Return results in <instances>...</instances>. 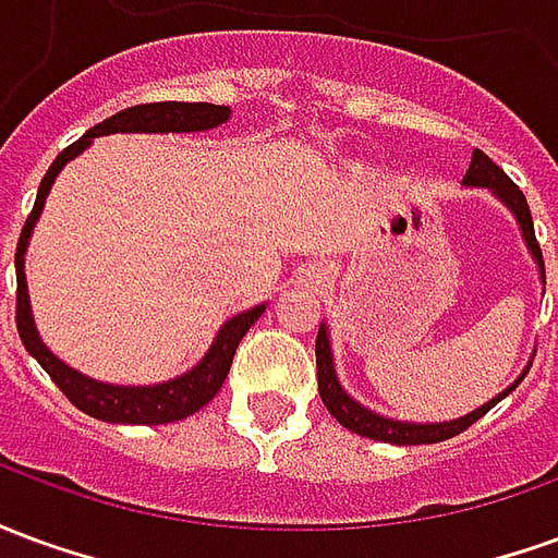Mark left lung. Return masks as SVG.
Here are the masks:
<instances>
[{
  "instance_id": "8db88e82",
  "label": "left lung",
  "mask_w": 558,
  "mask_h": 558,
  "mask_svg": "<svg viewBox=\"0 0 558 558\" xmlns=\"http://www.w3.org/2000/svg\"><path fill=\"white\" fill-rule=\"evenodd\" d=\"M463 184H466V187H487V191L514 215L517 227H520V235H523V242H526V251L532 254V259H535V266H538L541 283H547V280H544L541 247L538 242H535V223H532V215H529V203L526 196H523V191H520V187H517V184L511 182L484 151H478V148L472 151V160H469ZM532 359H535V352H532ZM529 364L532 362H526V367L520 371V376H517L511 386L505 388V391H499L496 398L487 400L478 410H472L466 412V415H460V418L451 421L418 424V421H398L388 418V415H379V412L367 410L364 403H359V400L352 398L350 391L340 386L338 371H335V352H331V338H328L326 323L319 326V335H316V383H319V398L326 403V410L331 412L347 430L359 433V436H367V439H376V442L391 445H433L442 442V439H451L457 433H463L466 427H472L484 412H490L499 400L508 398V395L523 383V376L529 374Z\"/></svg>"
}]
</instances>
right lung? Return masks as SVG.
<instances>
[{
	"mask_svg": "<svg viewBox=\"0 0 558 558\" xmlns=\"http://www.w3.org/2000/svg\"><path fill=\"white\" fill-rule=\"evenodd\" d=\"M230 107H218V104L160 101L128 107L122 113L104 119L101 125L89 128L74 146L59 151V158L50 163V170L38 184L35 206H32V215L26 218V227L20 232L17 254H14V268H17V331L26 352L50 374L56 386L62 388V395L92 418L110 421V424H170V421H182L203 410L223 386V379L230 374L232 355H235L239 343L247 335V328L266 314V302L230 316L218 328V335L211 340L206 355L191 371L172 376V379H163V383H155V386H113V383H101V379L80 374L41 340L38 328H35V316H32L29 287H26V251H29L32 230L41 218L47 194L53 187L56 175L65 170V163L83 155L95 137H107V134H196V131L220 128L223 122H230Z\"/></svg>",
	"mask_w": 558,
	"mask_h": 558,
	"instance_id": "obj_1",
	"label": "right lung"
}]
</instances>
